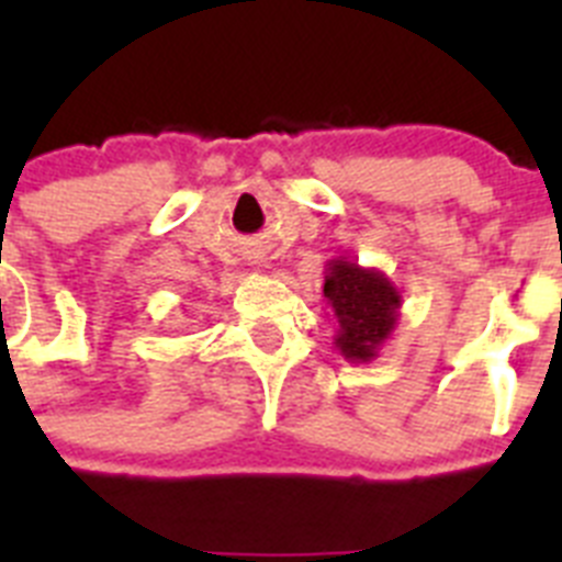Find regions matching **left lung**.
Segmentation results:
<instances>
[{
  "label": "left lung",
  "instance_id": "1",
  "mask_svg": "<svg viewBox=\"0 0 562 562\" xmlns=\"http://www.w3.org/2000/svg\"><path fill=\"white\" fill-rule=\"evenodd\" d=\"M324 301L335 317V349L349 362H371L400 324L402 295L376 267L349 258L326 261Z\"/></svg>",
  "mask_w": 562,
  "mask_h": 562
}]
</instances>
